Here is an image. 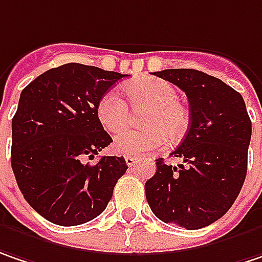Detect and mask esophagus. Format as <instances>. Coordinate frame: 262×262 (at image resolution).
Segmentation results:
<instances>
[{
	"label": "esophagus",
	"mask_w": 262,
	"mask_h": 262,
	"mask_svg": "<svg viewBox=\"0 0 262 262\" xmlns=\"http://www.w3.org/2000/svg\"><path fill=\"white\" fill-rule=\"evenodd\" d=\"M124 160H126V164H127L129 167H132V166H135V164H136V159H135V157H130V156H126V157H124Z\"/></svg>",
	"instance_id": "34e87169"
}]
</instances>
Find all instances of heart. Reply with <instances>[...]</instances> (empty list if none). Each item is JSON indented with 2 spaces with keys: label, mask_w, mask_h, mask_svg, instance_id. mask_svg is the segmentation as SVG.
Wrapping results in <instances>:
<instances>
[{
  "label": "heart",
  "mask_w": 262,
  "mask_h": 262,
  "mask_svg": "<svg viewBox=\"0 0 262 262\" xmlns=\"http://www.w3.org/2000/svg\"><path fill=\"white\" fill-rule=\"evenodd\" d=\"M132 110L146 113L141 120L142 130H123L114 138L113 148L124 156H144L160 149L170 139L179 141L190 124V116L181 105L175 85L160 78H141L126 87ZM130 108L117 92H106L98 102L96 114L110 132L121 130L130 120Z\"/></svg>",
  "instance_id": "b5f03b06"
}]
</instances>
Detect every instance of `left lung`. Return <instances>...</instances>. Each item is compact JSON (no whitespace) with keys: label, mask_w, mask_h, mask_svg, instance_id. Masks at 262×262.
<instances>
[{"label":"left lung","mask_w":262,"mask_h":262,"mask_svg":"<svg viewBox=\"0 0 262 262\" xmlns=\"http://www.w3.org/2000/svg\"><path fill=\"white\" fill-rule=\"evenodd\" d=\"M154 75L185 92L190 127L172 152L182 164L156 160V175L145 182L146 202L163 223L203 228L227 213L243 187L252 123L242 95L220 78L197 70Z\"/></svg>","instance_id":"obj_1"}]
</instances>
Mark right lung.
I'll list each match as a JSON object with an SVG mask.
<instances>
[{
    "label": "right lung",
    "mask_w": 262,
    "mask_h": 262,
    "mask_svg": "<svg viewBox=\"0 0 262 262\" xmlns=\"http://www.w3.org/2000/svg\"><path fill=\"white\" fill-rule=\"evenodd\" d=\"M123 77L65 63L22 90L11 120V167L25 200L47 221L65 227L92 221L127 170L126 160L117 156L85 163L113 142L96 106Z\"/></svg>",
    "instance_id": "1"
}]
</instances>
